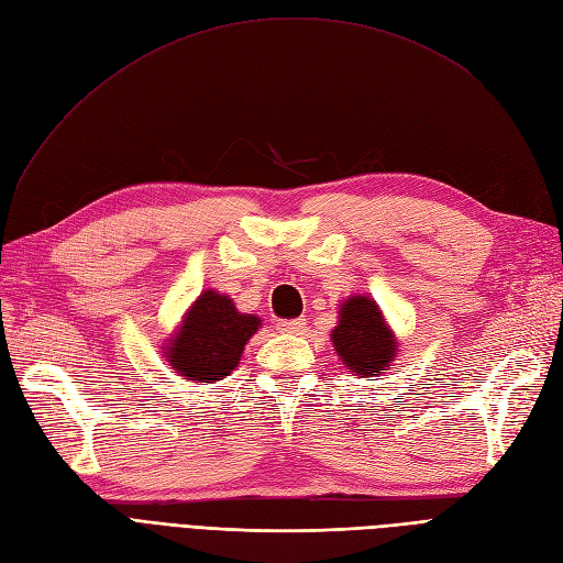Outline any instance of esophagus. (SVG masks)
Listing matches in <instances>:
<instances>
[{
    "mask_svg": "<svg viewBox=\"0 0 563 563\" xmlns=\"http://www.w3.org/2000/svg\"><path fill=\"white\" fill-rule=\"evenodd\" d=\"M305 323H308L305 319H282L277 323V331L279 333H288V335H296V333H302Z\"/></svg>",
    "mask_w": 563,
    "mask_h": 563,
    "instance_id": "34e87169",
    "label": "esophagus"
}]
</instances>
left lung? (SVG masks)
Wrapping results in <instances>:
<instances>
[{
    "label": "left lung",
    "instance_id": "left-lung-1",
    "mask_svg": "<svg viewBox=\"0 0 563 563\" xmlns=\"http://www.w3.org/2000/svg\"><path fill=\"white\" fill-rule=\"evenodd\" d=\"M331 343L340 362L360 378L380 376L399 354L395 331L389 329L380 305L364 294L340 302Z\"/></svg>",
    "mask_w": 563,
    "mask_h": 563
}]
</instances>
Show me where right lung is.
I'll use <instances>...</instances> for the list:
<instances>
[{"label":"right lung","mask_w":563,"mask_h":563,"mask_svg":"<svg viewBox=\"0 0 563 563\" xmlns=\"http://www.w3.org/2000/svg\"><path fill=\"white\" fill-rule=\"evenodd\" d=\"M261 323V317L236 310L228 294L207 288L187 308L162 350L183 380L216 383L240 366L244 347Z\"/></svg>","instance_id":"obj_1"}]
</instances>
